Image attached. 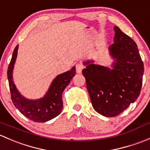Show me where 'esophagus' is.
<instances>
[{
	"mask_svg": "<svg viewBox=\"0 0 150 150\" xmlns=\"http://www.w3.org/2000/svg\"><path fill=\"white\" fill-rule=\"evenodd\" d=\"M83 65L81 63H78V64H76V72L77 73H81L83 69Z\"/></svg>",
	"mask_w": 150,
	"mask_h": 150,
	"instance_id": "obj_1",
	"label": "esophagus"
}]
</instances>
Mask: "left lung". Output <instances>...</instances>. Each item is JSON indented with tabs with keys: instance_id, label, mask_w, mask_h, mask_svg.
I'll return each instance as SVG.
<instances>
[{
	"instance_id": "obj_1",
	"label": "left lung",
	"mask_w": 150,
	"mask_h": 150,
	"mask_svg": "<svg viewBox=\"0 0 150 150\" xmlns=\"http://www.w3.org/2000/svg\"><path fill=\"white\" fill-rule=\"evenodd\" d=\"M114 43L109 47L112 67L83 62L82 70L93 109L105 117H115L140 94L144 64L134 40L114 27Z\"/></svg>"
}]
</instances>
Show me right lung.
Returning <instances> with one entry per match:
<instances>
[{
	"mask_svg": "<svg viewBox=\"0 0 150 150\" xmlns=\"http://www.w3.org/2000/svg\"><path fill=\"white\" fill-rule=\"evenodd\" d=\"M18 46L13 50L12 58L7 70L11 100L16 108L23 115L34 122H44L54 118L62 110V95L64 88L75 75V67L70 70L57 75L51 83L43 98L36 100L28 99L20 94L13 81V69L17 56Z\"/></svg>",
	"mask_w": 150,
	"mask_h": 150,
	"instance_id": "obj_1",
	"label": "right lung"
}]
</instances>
